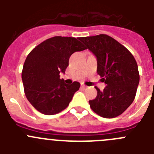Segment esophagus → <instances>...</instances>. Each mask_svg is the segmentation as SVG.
<instances>
[{
  "instance_id": "1",
  "label": "esophagus",
  "mask_w": 154,
  "mask_h": 154,
  "mask_svg": "<svg viewBox=\"0 0 154 154\" xmlns=\"http://www.w3.org/2000/svg\"><path fill=\"white\" fill-rule=\"evenodd\" d=\"M81 88L82 89H87V88H88V86H86V85H83V84H82V85H81Z\"/></svg>"
}]
</instances>
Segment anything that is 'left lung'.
I'll return each instance as SVG.
<instances>
[{"mask_svg":"<svg viewBox=\"0 0 154 154\" xmlns=\"http://www.w3.org/2000/svg\"><path fill=\"white\" fill-rule=\"evenodd\" d=\"M79 40L96 56L97 73L106 85L102 92L96 87L97 96L89 101L91 109L102 117H116L135 99L140 82L135 58L127 48L106 35Z\"/></svg>","mask_w":154,"mask_h":154,"instance_id":"1","label":"left lung"}]
</instances>
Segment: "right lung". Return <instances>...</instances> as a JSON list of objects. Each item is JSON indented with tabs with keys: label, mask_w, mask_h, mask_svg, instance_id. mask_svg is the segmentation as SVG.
<instances>
[{
	"label": "right lung",
	"mask_w": 154,
	"mask_h": 154,
	"mask_svg": "<svg viewBox=\"0 0 154 154\" xmlns=\"http://www.w3.org/2000/svg\"><path fill=\"white\" fill-rule=\"evenodd\" d=\"M80 38L53 37L42 42L27 56L21 78L24 93L32 106L45 115H54L69 105L80 83L65 84L60 79L75 51L86 49Z\"/></svg>",
	"instance_id": "add662e5"
}]
</instances>
